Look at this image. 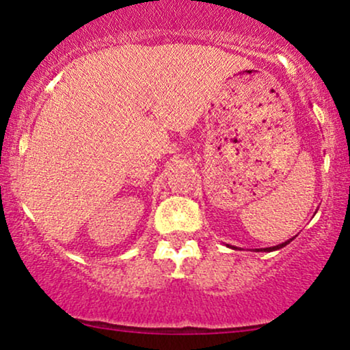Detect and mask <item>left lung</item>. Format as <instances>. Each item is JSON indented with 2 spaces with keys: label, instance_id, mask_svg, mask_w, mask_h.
Segmentation results:
<instances>
[{
  "label": "left lung",
  "instance_id": "left-lung-1",
  "mask_svg": "<svg viewBox=\"0 0 350 350\" xmlns=\"http://www.w3.org/2000/svg\"><path fill=\"white\" fill-rule=\"evenodd\" d=\"M291 241H293V239H290V241H286V242H284V243H280V245H275V247H269V248H265L266 252H272V250H279V248H282V247H285L286 243H290ZM260 252V250H258Z\"/></svg>",
  "mask_w": 350,
  "mask_h": 350
}]
</instances>
